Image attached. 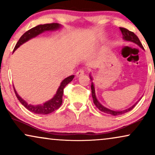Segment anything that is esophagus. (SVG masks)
<instances>
[{
  "instance_id": "34e87169",
  "label": "esophagus",
  "mask_w": 155,
  "mask_h": 155,
  "mask_svg": "<svg viewBox=\"0 0 155 155\" xmlns=\"http://www.w3.org/2000/svg\"><path fill=\"white\" fill-rule=\"evenodd\" d=\"M84 72H85V71H84V69H83V68H81V69H79V71L76 72V75L77 76H79L82 75V74H84Z\"/></svg>"
}]
</instances>
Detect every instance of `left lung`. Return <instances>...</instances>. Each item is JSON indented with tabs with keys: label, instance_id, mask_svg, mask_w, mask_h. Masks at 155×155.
Here are the masks:
<instances>
[{
	"label": "left lung",
	"instance_id": "obj_1",
	"mask_svg": "<svg viewBox=\"0 0 155 155\" xmlns=\"http://www.w3.org/2000/svg\"><path fill=\"white\" fill-rule=\"evenodd\" d=\"M120 29L121 34L123 35V38L124 39V40L126 41H132V42H134L135 44H137V45H139L141 48H144V47H143L142 43L140 42V39L137 36L135 35L134 33L132 32V31H129L128 29L127 28H119ZM90 79H91V78H90ZM91 95H92V98H93V101L94 103V104L96 107H97V108H98L101 111H102V112H104L106 114H111V115H114V116H117V115H120V114H123L126 113V112H128V111H130V110H132V109L134 108V107L136 106L137 102L135 104H134L132 106V107H131L130 108L126 109V110H124V111H113V110H111V109H109L107 108H106V107H104L97 100V97H96V95H95V91H94V84L91 83Z\"/></svg>",
	"mask_w": 155,
	"mask_h": 155
}]
</instances>
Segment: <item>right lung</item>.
I'll return each mask as SVG.
<instances>
[{
    "mask_svg": "<svg viewBox=\"0 0 155 155\" xmlns=\"http://www.w3.org/2000/svg\"><path fill=\"white\" fill-rule=\"evenodd\" d=\"M60 26L61 25L57 23H46V24L44 25H37V26L34 27V28H32L30 29V30L27 31L26 32H25V34H23L22 35V36L19 38L18 41L17 42L16 45L15 46L13 51H14L15 50H16V48H18L21 45H22L23 44V43L26 42L27 41L29 40V39L34 38V37H36V36H38V34L44 32V31L56 30V29L59 28ZM74 77V76L71 75L68 76L67 78H66V79L61 83L60 87H58L57 91H56V94H55L54 98L51 99V100L47 101V102L44 103V105L33 106L28 104H27L24 100H23V99L19 97L18 94H17V92L15 91L14 87H13V89H14L15 96H16L18 99L19 101H20V102L28 110L33 113L38 114H48L52 113L53 111L58 109L61 107L62 102H63V101H62V97H63L64 89L68 83H70V82L73 80Z\"/></svg>",
    "mask_w": 155,
    "mask_h": 155,
    "instance_id": "add662e5",
    "label": "right lung"
}]
</instances>
